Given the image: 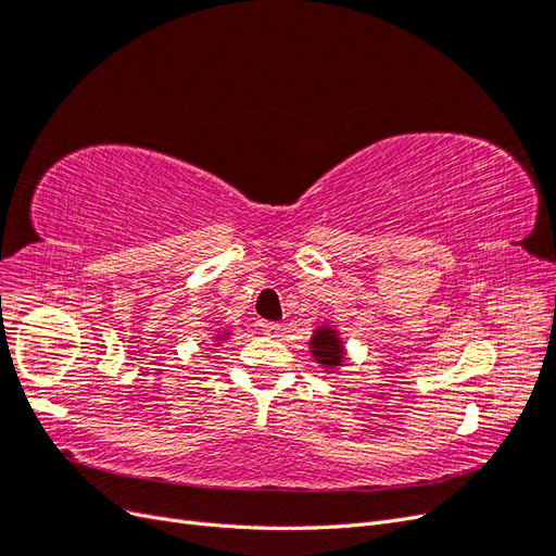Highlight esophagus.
I'll use <instances>...</instances> for the list:
<instances>
[{"instance_id":"1","label":"esophagus","mask_w":556,"mask_h":556,"mask_svg":"<svg viewBox=\"0 0 556 556\" xmlns=\"http://www.w3.org/2000/svg\"><path fill=\"white\" fill-rule=\"evenodd\" d=\"M262 331L266 336H276L280 331V325L278 323H262Z\"/></svg>"}]
</instances>
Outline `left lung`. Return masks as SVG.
Listing matches in <instances>:
<instances>
[{
	"mask_svg": "<svg viewBox=\"0 0 556 556\" xmlns=\"http://www.w3.org/2000/svg\"><path fill=\"white\" fill-rule=\"evenodd\" d=\"M311 355L317 364L327 368H336L343 364V341L339 339L333 327H319L315 329L311 339Z\"/></svg>",
	"mask_w": 556,
	"mask_h": 556,
	"instance_id": "obj_1",
	"label": "left lung"
}]
</instances>
